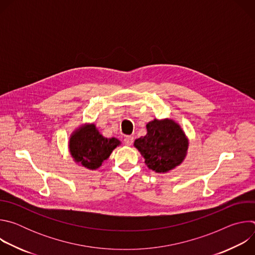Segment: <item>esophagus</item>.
Wrapping results in <instances>:
<instances>
[{"label": "esophagus", "instance_id": "1", "mask_svg": "<svg viewBox=\"0 0 255 255\" xmlns=\"http://www.w3.org/2000/svg\"><path fill=\"white\" fill-rule=\"evenodd\" d=\"M133 140H134V138L132 136H126L124 138V143H125V145H127V146H130V145H132V143H133Z\"/></svg>", "mask_w": 255, "mask_h": 255}]
</instances>
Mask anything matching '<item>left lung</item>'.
Returning a JSON list of instances; mask_svg holds the SVG:
<instances>
[{
    "instance_id": "8db88e82",
    "label": "left lung",
    "mask_w": 255,
    "mask_h": 255,
    "mask_svg": "<svg viewBox=\"0 0 255 255\" xmlns=\"http://www.w3.org/2000/svg\"><path fill=\"white\" fill-rule=\"evenodd\" d=\"M147 134L136 139L134 146L155 172H167L184 161L189 140L180 126L171 119H154L146 125Z\"/></svg>"
}]
</instances>
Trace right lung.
Wrapping results in <instances>:
<instances>
[{
    "mask_svg": "<svg viewBox=\"0 0 255 255\" xmlns=\"http://www.w3.org/2000/svg\"><path fill=\"white\" fill-rule=\"evenodd\" d=\"M116 138H105L94 124L77 129L69 138V152L74 160L89 169L99 168L120 145Z\"/></svg>",
    "mask_w": 255,
    "mask_h": 255,
    "instance_id": "obj_1",
    "label": "right lung"
}]
</instances>
